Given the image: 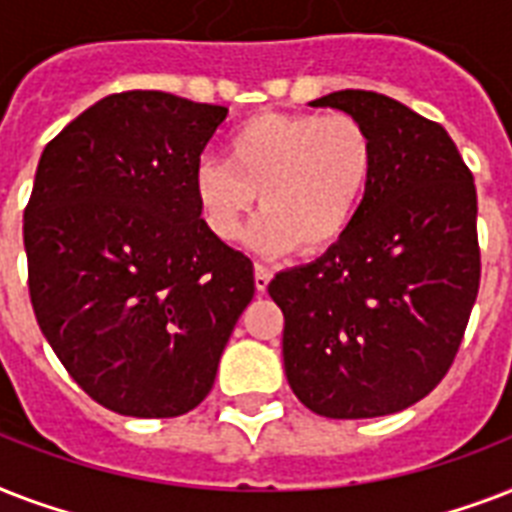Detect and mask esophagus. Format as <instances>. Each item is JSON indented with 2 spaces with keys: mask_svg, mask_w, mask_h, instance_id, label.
I'll return each mask as SVG.
<instances>
[{
  "mask_svg": "<svg viewBox=\"0 0 512 512\" xmlns=\"http://www.w3.org/2000/svg\"><path fill=\"white\" fill-rule=\"evenodd\" d=\"M268 284H271V271H268L265 265L257 263L255 265V289L257 292H265V289H268Z\"/></svg>",
  "mask_w": 512,
  "mask_h": 512,
  "instance_id": "1",
  "label": "esophagus"
}]
</instances>
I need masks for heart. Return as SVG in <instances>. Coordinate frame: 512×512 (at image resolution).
<instances>
[{
  "instance_id": "obj_1",
  "label": "heart",
  "mask_w": 512,
  "mask_h": 512,
  "mask_svg": "<svg viewBox=\"0 0 512 512\" xmlns=\"http://www.w3.org/2000/svg\"><path fill=\"white\" fill-rule=\"evenodd\" d=\"M372 170V135L353 116L260 114L233 127L225 162L196 164L193 193L217 239H236L257 199L263 212L244 236L252 252H321L353 225Z\"/></svg>"
}]
</instances>
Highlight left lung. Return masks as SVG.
Wrapping results in <instances>:
<instances>
[{
    "label": "left lung",
    "instance_id": "left-lung-1",
    "mask_svg": "<svg viewBox=\"0 0 512 512\" xmlns=\"http://www.w3.org/2000/svg\"><path fill=\"white\" fill-rule=\"evenodd\" d=\"M374 143L372 183L337 244L268 284L284 372L311 412L364 420L417 404L449 372L481 281L476 185L441 124L393 98L329 92Z\"/></svg>",
    "mask_w": 512,
    "mask_h": 512
}]
</instances>
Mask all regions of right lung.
Wrapping results in <instances>:
<instances>
[{
	"label": "right lung",
	"instance_id": "add662e5",
	"mask_svg": "<svg viewBox=\"0 0 512 512\" xmlns=\"http://www.w3.org/2000/svg\"><path fill=\"white\" fill-rule=\"evenodd\" d=\"M228 108L108 95L44 148L23 215L28 292L79 388L127 417L199 406L255 297L252 260L201 220L193 172Z\"/></svg>",
	"mask_w": 512,
	"mask_h": 512
}]
</instances>
